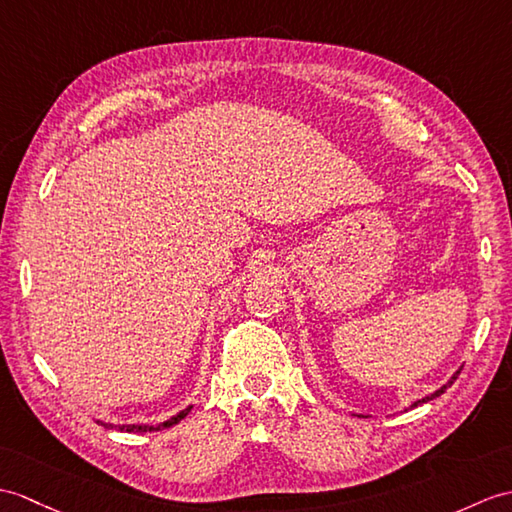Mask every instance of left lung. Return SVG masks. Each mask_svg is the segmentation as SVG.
<instances>
[{"label": "left lung", "instance_id": "left-lung-1", "mask_svg": "<svg viewBox=\"0 0 512 512\" xmlns=\"http://www.w3.org/2000/svg\"><path fill=\"white\" fill-rule=\"evenodd\" d=\"M458 375H460V371H458V373H456L454 377H451V379H449V382H447V384H445L443 388H438L436 392H432V395H430V397H425V399H419V401H414V403H412V408H417V406H421V403H425V401H432V399H436L438 395H443V392H445V390H447V388H449L451 384H454V382H456V377H458Z\"/></svg>", "mask_w": 512, "mask_h": 512}]
</instances>
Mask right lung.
<instances>
[{
  "label": "right lung",
  "instance_id": "right-lung-1",
  "mask_svg": "<svg viewBox=\"0 0 512 512\" xmlns=\"http://www.w3.org/2000/svg\"><path fill=\"white\" fill-rule=\"evenodd\" d=\"M189 410H192V406L185 408L183 412H178L176 417H172L170 421L159 423V425H111V423H102V425L104 427H111V430H122V432H159V430H163V427H172L181 419H185L187 414H189Z\"/></svg>",
  "mask_w": 512,
  "mask_h": 512
}]
</instances>
